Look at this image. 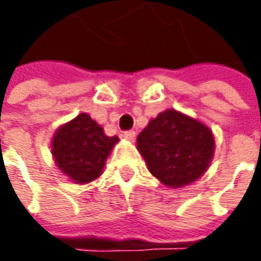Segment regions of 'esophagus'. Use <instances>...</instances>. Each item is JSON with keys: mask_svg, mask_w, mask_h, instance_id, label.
I'll return each mask as SVG.
<instances>
[{"mask_svg": "<svg viewBox=\"0 0 261 261\" xmlns=\"http://www.w3.org/2000/svg\"><path fill=\"white\" fill-rule=\"evenodd\" d=\"M135 136V130H126V132H123V138H125L126 141H134Z\"/></svg>", "mask_w": 261, "mask_h": 261, "instance_id": "34e87169", "label": "esophagus"}]
</instances>
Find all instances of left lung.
I'll return each mask as SVG.
<instances>
[{"mask_svg":"<svg viewBox=\"0 0 261 261\" xmlns=\"http://www.w3.org/2000/svg\"><path fill=\"white\" fill-rule=\"evenodd\" d=\"M136 148L151 174L163 185L183 187L207 170L215 152V139L202 122L170 109L138 135Z\"/></svg>","mask_w":261,"mask_h":261,"instance_id":"8db88e82","label":"left lung"}]
</instances>
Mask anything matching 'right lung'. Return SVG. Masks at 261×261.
<instances>
[{"instance_id": "add662e5", "label": "right lung", "mask_w": 261, "mask_h": 261, "mask_svg": "<svg viewBox=\"0 0 261 261\" xmlns=\"http://www.w3.org/2000/svg\"><path fill=\"white\" fill-rule=\"evenodd\" d=\"M117 136H107L103 127L87 113L62 125L52 139V155L58 168L76 185L95 180L103 173L106 160Z\"/></svg>"}]
</instances>
